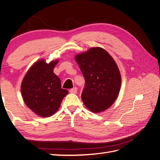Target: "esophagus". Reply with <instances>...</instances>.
Segmentation results:
<instances>
[{"mask_svg":"<svg viewBox=\"0 0 160 160\" xmlns=\"http://www.w3.org/2000/svg\"><path fill=\"white\" fill-rule=\"evenodd\" d=\"M70 92L72 93V94H76V93L77 92V88H76V87H74V88L70 89Z\"/></svg>","mask_w":160,"mask_h":160,"instance_id":"34e87169","label":"esophagus"}]
</instances>
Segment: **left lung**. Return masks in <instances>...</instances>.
<instances>
[{
    "label": "left lung",
    "instance_id": "1",
    "mask_svg": "<svg viewBox=\"0 0 160 160\" xmlns=\"http://www.w3.org/2000/svg\"><path fill=\"white\" fill-rule=\"evenodd\" d=\"M86 80L81 99L88 110L100 113L108 109L118 96L121 75L109 53L101 47H92L75 56Z\"/></svg>",
    "mask_w": 160,
    "mask_h": 160
}]
</instances>
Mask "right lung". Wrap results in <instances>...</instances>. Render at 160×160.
<instances>
[{
  "label": "right lung",
  "mask_w": 160,
  "mask_h": 160,
  "mask_svg": "<svg viewBox=\"0 0 160 160\" xmlns=\"http://www.w3.org/2000/svg\"><path fill=\"white\" fill-rule=\"evenodd\" d=\"M58 60L47 63L45 60L36 61L24 76L21 92L24 103L41 117L53 115L61 106L68 90L61 88V80L53 73Z\"/></svg>",
  "instance_id": "add662e5"
}]
</instances>
